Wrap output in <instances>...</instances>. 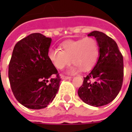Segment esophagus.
<instances>
[{"label":"esophagus","instance_id":"34e87169","mask_svg":"<svg viewBox=\"0 0 132 132\" xmlns=\"http://www.w3.org/2000/svg\"><path fill=\"white\" fill-rule=\"evenodd\" d=\"M61 78H62V79H71V77L65 76V75H61Z\"/></svg>","mask_w":132,"mask_h":132}]
</instances>
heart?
Segmentation results:
<instances>
[{
    "label": "heart",
    "mask_w": 132,
    "mask_h": 132,
    "mask_svg": "<svg viewBox=\"0 0 132 132\" xmlns=\"http://www.w3.org/2000/svg\"><path fill=\"white\" fill-rule=\"evenodd\" d=\"M61 49L50 48L48 57L58 69L64 68L72 61L75 66L69 70L71 73L80 69L90 70L96 64L99 53L97 42L91 38L66 41L61 45Z\"/></svg>",
    "instance_id": "heart-1"
}]
</instances>
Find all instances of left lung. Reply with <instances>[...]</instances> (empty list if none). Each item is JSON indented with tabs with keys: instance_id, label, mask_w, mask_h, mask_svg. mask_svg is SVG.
Returning a JSON list of instances; mask_svg holds the SVG:
<instances>
[{
	"instance_id": "left-lung-1",
	"label": "left lung",
	"mask_w": 132,
	"mask_h": 132,
	"mask_svg": "<svg viewBox=\"0 0 132 132\" xmlns=\"http://www.w3.org/2000/svg\"><path fill=\"white\" fill-rule=\"evenodd\" d=\"M99 48L98 61L91 72L84 78L78 95L86 104L100 107L112 102L122 87L123 57L114 40L103 32L94 31Z\"/></svg>"
}]
</instances>
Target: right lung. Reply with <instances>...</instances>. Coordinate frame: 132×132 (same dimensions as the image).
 Returning <instances> with one entry per match:
<instances>
[{
  "label": "right lung",
  "mask_w": 132,
  "mask_h": 132,
  "mask_svg": "<svg viewBox=\"0 0 132 132\" xmlns=\"http://www.w3.org/2000/svg\"><path fill=\"white\" fill-rule=\"evenodd\" d=\"M51 38L39 33L17 42L9 65L11 90L18 102L33 110L44 108L57 93L61 81L48 57Z\"/></svg>",
  "instance_id": "obj_1"
}]
</instances>
